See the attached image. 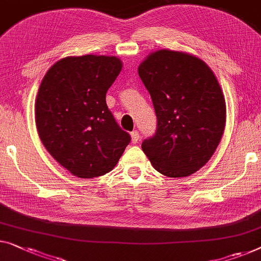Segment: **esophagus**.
Returning <instances> with one entry per match:
<instances>
[{
    "label": "esophagus",
    "mask_w": 261,
    "mask_h": 261,
    "mask_svg": "<svg viewBox=\"0 0 261 261\" xmlns=\"http://www.w3.org/2000/svg\"><path fill=\"white\" fill-rule=\"evenodd\" d=\"M130 137H132V143H138L139 139H140V134L138 130H133L130 133Z\"/></svg>",
    "instance_id": "obj_1"
}]
</instances>
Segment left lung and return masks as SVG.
Masks as SVG:
<instances>
[{"mask_svg": "<svg viewBox=\"0 0 261 261\" xmlns=\"http://www.w3.org/2000/svg\"><path fill=\"white\" fill-rule=\"evenodd\" d=\"M138 71L158 122L155 134L143 140V153L166 176L193 174L225 130L226 103L217 77L202 60L168 49L149 54Z\"/></svg>", "mask_w": 261, "mask_h": 261, "instance_id": "left-lung-1", "label": "left lung"}]
</instances>
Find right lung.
<instances>
[{
  "label": "right lung",
  "instance_id": "right-lung-1",
  "mask_svg": "<svg viewBox=\"0 0 261 261\" xmlns=\"http://www.w3.org/2000/svg\"><path fill=\"white\" fill-rule=\"evenodd\" d=\"M121 68L115 56H68L41 82L35 101L39 137L75 176L90 179L111 172L130 142L106 103Z\"/></svg>",
  "mask_w": 261,
  "mask_h": 261
}]
</instances>
